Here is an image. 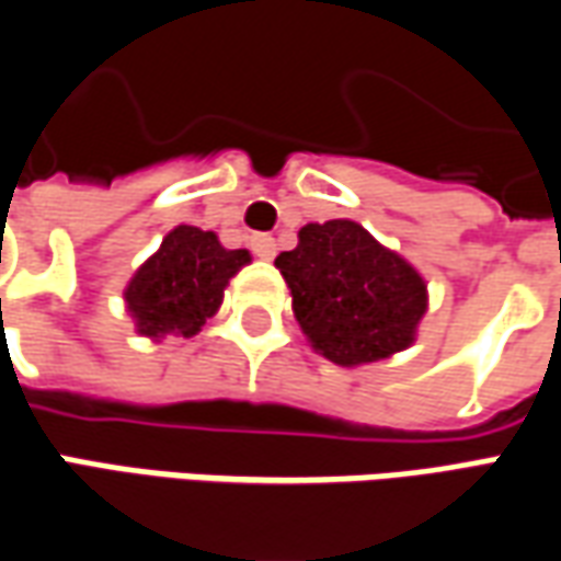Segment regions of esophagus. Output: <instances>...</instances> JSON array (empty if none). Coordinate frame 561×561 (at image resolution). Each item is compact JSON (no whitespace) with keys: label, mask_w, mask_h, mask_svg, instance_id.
Here are the masks:
<instances>
[{"label":"esophagus","mask_w":561,"mask_h":561,"mask_svg":"<svg viewBox=\"0 0 561 561\" xmlns=\"http://www.w3.org/2000/svg\"><path fill=\"white\" fill-rule=\"evenodd\" d=\"M250 247H253V253L259 259H274V253H277V241H274L272 234H253Z\"/></svg>","instance_id":"obj_1"}]
</instances>
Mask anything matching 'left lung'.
Here are the masks:
<instances>
[{
	"instance_id": "left-lung-1",
	"label": "left lung",
	"mask_w": 561,
	"mask_h": 561,
	"mask_svg": "<svg viewBox=\"0 0 561 561\" xmlns=\"http://www.w3.org/2000/svg\"><path fill=\"white\" fill-rule=\"evenodd\" d=\"M296 320L327 360L360 366L412 345L427 311L421 274L351 219L311 222L274 259Z\"/></svg>"
}]
</instances>
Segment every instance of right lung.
Wrapping results in <instances>:
<instances>
[{
    "label": "right lung",
    "instance_id": "obj_1",
    "mask_svg": "<svg viewBox=\"0 0 561 561\" xmlns=\"http://www.w3.org/2000/svg\"><path fill=\"white\" fill-rule=\"evenodd\" d=\"M250 262L247 250H226L214 231L176 226L161 241L156 256L146 259L125 289L127 311L140 335H195L214 318L222 289Z\"/></svg>",
    "mask_w": 561,
    "mask_h": 561
}]
</instances>
